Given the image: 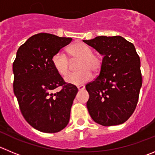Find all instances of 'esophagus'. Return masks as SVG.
Instances as JSON below:
<instances>
[{
  "label": "esophagus",
  "instance_id": "34e87169",
  "mask_svg": "<svg viewBox=\"0 0 155 155\" xmlns=\"http://www.w3.org/2000/svg\"><path fill=\"white\" fill-rule=\"evenodd\" d=\"M77 88H78V89H79V91H81V90H83V89H85V86H77Z\"/></svg>",
  "mask_w": 155,
  "mask_h": 155
}]
</instances>
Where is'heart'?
Returning <instances> with one entry per match:
<instances>
[{"label": "heart", "instance_id": "b5f03b06", "mask_svg": "<svg viewBox=\"0 0 155 155\" xmlns=\"http://www.w3.org/2000/svg\"><path fill=\"white\" fill-rule=\"evenodd\" d=\"M67 53L72 60H79L77 69L79 71L70 73L65 78L67 83L80 86L90 80L92 71L98 72L101 67L100 58L92 53L90 47L85 43H77L68 48ZM52 64L58 73L65 76L69 72V62L67 56L61 52L55 53L52 57Z\"/></svg>", "mask_w": 155, "mask_h": 155}]
</instances>
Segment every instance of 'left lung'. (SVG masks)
Returning <instances> with one entry per match:
<instances>
[{
    "mask_svg": "<svg viewBox=\"0 0 155 155\" xmlns=\"http://www.w3.org/2000/svg\"><path fill=\"white\" fill-rule=\"evenodd\" d=\"M83 42L103 56L99 75L86 86L89 115L103 126L124 123L136 108L142 85L135 47L120 36H100Z\"/></svg>",
    "mask_w": 155,
    "mask_h": 155,
    "instance_id": "obj_1",
    "label": "left lung"
}]
</instances>
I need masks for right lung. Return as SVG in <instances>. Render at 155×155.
Instances as JSON below:
<instances>
[{
  "instance_id": "1",
  "label": "right lung",
  "mask_w": 155,
  "mask_h": 155,
  "mask_svg": "<svg viewBox=\"0 0 155 155\" xmlns=\"http://www.w3.org/2000/svg\"><path fill=\"white\" fill-rule=\"evenodd\" d=\"M72 40L35 34L19 47L13 63L14 92L21 113L33 128L42 132H58L69 123L78 89L66 84L53 67L52 57ZM59 86L63 89L54 94Z\"/></svg>"
}]
</instances>
